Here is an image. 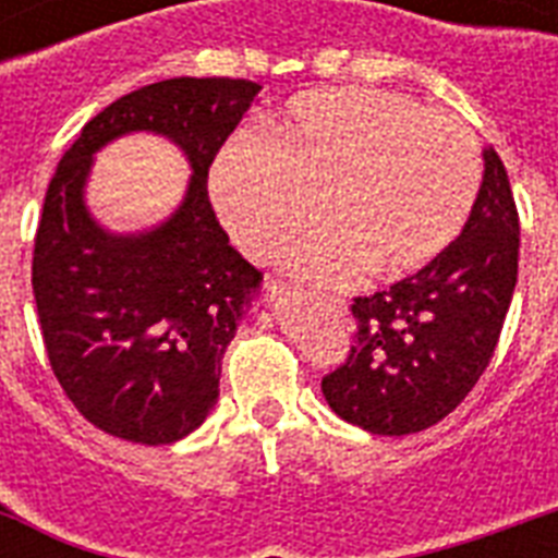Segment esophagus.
Listing matches in <instances>:
<instances>
[{"label":"esophagus","instance_id":"1","mask_svg":"<svg viewBox=\"0 0 558 558\" xmlns=\"http://www.w3.org/2000/svg\"><path fill=\"white\" fill-rule=\"evenodd\" d=\"M322 306L327 310V313H332L336 318H341V315H348V304L341 301V298H322Z\"/></svg>","mask_w":558,"mask_h":558}]
</instances>
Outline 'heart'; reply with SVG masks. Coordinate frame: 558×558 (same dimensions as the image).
<instances>
[{
	"mask_svg": "<svg viewBox=\"0 0 558 558\" xmlns=\"http://www.w3.org/2000/svg\"><path fill=\"white\" fill-rule=\"evenodd\" d=\"M481 150L466 124L385 89L304 92L240 133L210 165V202L234 243L280 252L295 278L341 287L371 266L405 275L449 248L481 191Z\"/></svg>",
	"mask_w": 558,
	"mask_h": 558,
	"instance_id": "1",
	"label": "heart"
}]
</instances>
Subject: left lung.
Segmentation results:
<instances>
[{"label": "left lung", "mask_w": 558, "mask_h": 558, "mask_svg": "<svg viewBox=\"0 0 558 558\" xmlns=\"http://www.w3.org/2000/svg\"><path fill=\"white\" fill-rule=\"evenodd\" d=\"M519 280V210L504 161L484 147V179L460 236L428 266L353 301L348 362L322 379L327 405L371 434L423 432L486 371Z\"/></svg>", "instance_id": "1"}]
</instances>
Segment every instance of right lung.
Masks as SVG:
<instances>
[{
    "instance_id": "obj_1",
    "label": "right lung",
    "mask_w": 558,
    "mask_h": 558,
    "mask_svg": "<svg viewBox=\"0 0 558 558\" xmlns=\"http://www.w3.org/2000/svg\"><path fill=\"white\" fill-rule=\"evenodd\" d=\"M260 89L231 77L150 83L92 118L57 165L31 287L57 381L112 437L168 446L217 405L222 356L263 275L228 245L208 202V168ZM135 132L177 143L192 179L170 218L112 232L90 214L85 185L94 156Z\"/></svg>"
}]
</instances>
